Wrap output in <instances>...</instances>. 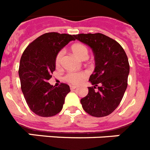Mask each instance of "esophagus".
<instances>
[{
	"label": "esophagus",
	"instance_id": "esophagus-1",
	"mask_svg": "<svg viewBox=\"0 0 150 150\" xmlns=\"http://www.w3.org/2000/svg\"><path fill=\"white\" fill-rule=\"evenodd\" d=\"M76 88H77V86H75V85H70V89H71V90L75 89Z\"/></svg>",
	"mask_w": 150,
	"mask_h": 150
}]
</instances>
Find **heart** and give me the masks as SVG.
Here are the masks:
<instances>
[{
  "instance_id": "heart-1",
  "label": "heart",
  "mask_w": 150,
  "mask_h": 150,
  "mask_svg": "<svg viewBox=\"0 0 150 150\" xmlns=\"http://www.w3.org/2000/svg\"><path fill=\"white\" fill-rule=\"evenodd\" d=\"M71 50L75 56L79 58V59L85 60L86 59L88 56V50L86 46H85L82 43H75L73 44L71 47ZM62 56H63V52L60 51L57 53L55 59V63H56V67L60 66L62 60ZM87 74L85 72H80V73H75L70 72L68 73L67 75L65 76V80L68 81L70 84H75L77 85L81 82L84 78L86 77Z\"/></svg>"
}]
</instances>
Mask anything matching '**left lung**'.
Masks as SVG:
<instances>
[{
    "instance_id": "obj_1",
    "label": "left lung",
    "mask_w": 150,
    "mask_h": 150,
    "mask_svg": "<svg viewBox=\"0 0 150 150\" xmlns=\"http://www.w3.org/2000/svg\"><path fill=\"white\" fill-rule=\"evenodd\" d=\"M75 38L91 48L95 62L89 78L93 86L88 87L87 96L81 99L83 109L96 117L109 115L120 104L127 87V54L116 40L102 33H80Z\"/></svg>"
}]
</instances>
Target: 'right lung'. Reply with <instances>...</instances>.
Instances as JSON below:
<instances>
[{
  "instance_id": "add662e5",
  "label": "right lung",
  "mask_w": 150,
  "mask_h": 150,
  "mask_svg": "<svg viewBox=\"0 0 150 150\" xmlns=\"http://www.w3.org/2000/svg\"><path fill=\"white\" fill-rule=\"evenodd\" d=\"M71 40L75 35L46 33L29 44L21 56L18 71L21 90L30 110L40 117L59 114L70 91L66 84L53 87L48 81L56 69V55Z\"/></svg>"
}]
</instances>
